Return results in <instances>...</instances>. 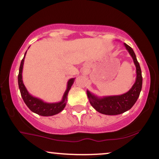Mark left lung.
Instances as JSON below:
<instances>
[{
  "mask_svg": "<svg viewBox=\"0 0 159 159\" xmlns=\"http://www.w3.org/2000/svg\"><path fill=\"white\" fill-rule=\"evenodd\" d=\"M126 49L133 59L136 67V80L132 88L126 93L119 95L98 97L87 90L89 101L97 111L106 115H118L129 110L138 100L143 84L142 72L135 53L129 45L124 43Z\"/></svg>",
  "mask_w": 159,
  "mask_h": 159,
  "instance_id": "left-lung-1",
  "label": "left lung"
}]
</instances>
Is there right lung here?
I'll return each instance as SVG.
<instances>
[{
	"label": "right lung",
	"mask_w": 159,
	"mask_h": 159,
	"mask_svg": "<svg viewBox=\"0 0 159 159\" xmlns=\"http://www.w3.org/2000/svg\"><path fill=\"white\" fill-rule=\"evenodd\" d=\"M26 53H27V51H26L25 56H24L23 59L21 61L18 75L19 88V90H20L21 98H22L24 102H25L26 105L27 106V107L32 112L35 113V114L38 115H40V116H51L58 114V113L63 111L65 106H66L68 93L71 89V87L73 84L74 82H75V78H71V79L69 80L68 82H67L66 90L64 92L61 101L57 102V103H46V102H44L43 100L38 98L32 96L27 91V88H26V87L23 83L22 80V70Z\"/></svg>",
	"instance_id": "add662e5"
}]
</instances>
